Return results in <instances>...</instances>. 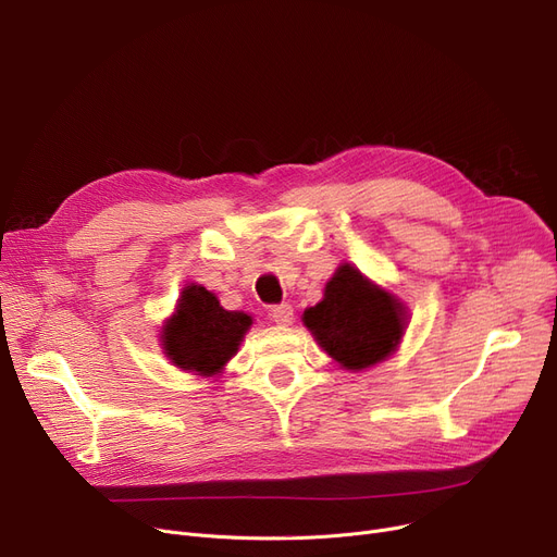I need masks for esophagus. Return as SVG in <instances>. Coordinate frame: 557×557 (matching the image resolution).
<instances>
[{
    "label": "esophagus",
    "instance_id": "obj_1",
    "mask_svg": "<svg viewBox=\"0 0 557 557\" xmlns=\"http://www.w3.org/2000/svg\"><path fill=\"white\" fill-rule=\"evenodd\" d=\"M271 318L275 320L277 325H290V323H294V307L282 302V305L271 309Z\"/></svg>",
    "mask_w": 557,
    "mask_h": 557
}]
</instances>
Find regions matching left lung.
<instances>
[{"mask_svg":"<svg viewBox=\"0 0 557 557\" xmlns=\"http://www.w3.org/2000/svg\"><path fill=\"white\" fill-rule=\"evenodd\" d=\"M302 320L318 345L345 370L384 361L404 334L401 305L349 263L334 273L325 298L309 307Z\"/></svg>","mask_w":557,"mask_h":557,"instance_id":"8db88e82","label":"left lung"}]
</instances>
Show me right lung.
I'll return each instance as SVG.
<instances>
[{"instance_id": "add662e5", "label": "right lung", "mask_w": 557, "mask_h": 557, "mask_svg": "<svg viewBox=\"0 0 557 557\" xmlns=\"http://www.w3.org/2000/svg\"><path fill=\"white\" fill-rule=\"evenodd\" d=\"M250 325L248 313L225 311L208 288L189 284L164 325L162 345L175 366L210 376L237 355Z\"/></svg>"}]
</instances>
